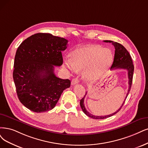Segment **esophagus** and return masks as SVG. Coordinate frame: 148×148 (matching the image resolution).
I'll return each mask as SVG.
<instances>
[{"label":"esophagus","instance_id":"1","mask_svg":"<svg viewBox=\"0 0 148 148\" xmlns=\"http://www.w3.org/2000/svg\"><path fill=\"white\" fill-rule=\"evenodd\" d=\"M79 79L77 78H74L72 80V81H71V85H76L77 84L79 83Z\"/></svg>","mask_w":148,"mask_h":148}]
</instances>
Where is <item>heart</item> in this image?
<instances>
[{
    "label": "heart",
    "mask_w": 148,
    "mask_h": 148,
    "mask_svg": "<svg viewBox=\"0 0 148 148\" xmlns=\"http://www.w3.org/2000/svg\"><path fill=\"white\" fill-rule=\"evenodd\" d=\"M113 61V56L110 49L89 45L74 50L71 53V61H66V66L76 71L85 69V79L93 81L99 79L107 72Z\"/></svg>",
    "instance_id": "1"
}]
</instances>
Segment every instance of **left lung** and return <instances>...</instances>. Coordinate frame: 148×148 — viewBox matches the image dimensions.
I'll return each mask as SVG.
<instances>
[{"label": "left lung", "instance_id": "obj_1", "mask_svg": "<svg viewBox=\"0 0 148 148\" xmlns=\"http://www.w3.org/2000/svg\"><path fill=\"white\" fill-rule=\"evenodd\" d=\"M103 41L106 42L112 43V45L114 46V49H115V51H114V60H113V64L112 65V67H111L110 69L113 70V69H126L127 71L128 79H129V89H128L127 93L126 95V96H125V98L123 103V104L121 105V107H120V108L118 109V110H116L115 112H114L113 113H112L110 114H108V115H106V116H95V115H93V114L90 113L88 111L86 110V108L84 106V99H85V96L87 94V92H86L84 97L80 100V105L81 108L82 109L83 112H84V113L86 114V115H87L91 118H93V119L107 118L108 117H110V116L114 115V114H116L120 110H121V108H122L123 106L124 105L125 101V99H126L129 92L130 90L131 86H132V83L133 74H134V66L133 64L132 58H131L130 55L129 54V52L126 50V49H125L123 45H121V44H119L116 42H114V41H110V40H105Z\"/></svg>", "mask_w": 148, "mask_h": 148}]
</instances>
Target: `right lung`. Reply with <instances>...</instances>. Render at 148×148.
<instances>
[{"label": "right lung", "instance_id": "right-lung-1", "mask_svg": "<svg viewBox=\"0 0 148 148\" xmlns=\"http://www.w3.org/2000/svg\"><path fill=\"white\" fill-rule=\"evenodd\" d=\"M68 41L50 34L38 33L27 38L16 52L13 77L20 102L36 113L52 110L69 79L57 77L54 66L63 64L62 52Z\"/></svg>", "mask_w": 148, "mask_h": 148}]
</instances>
